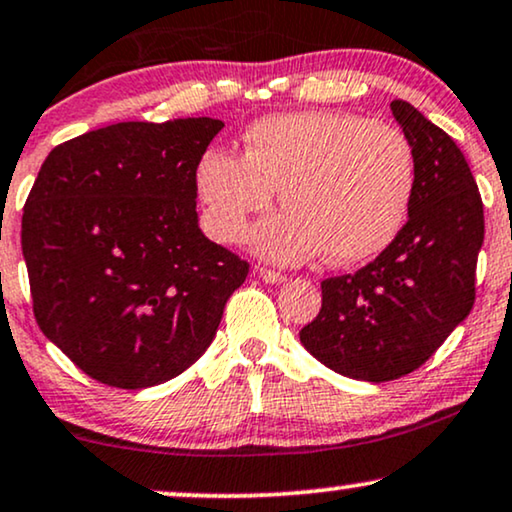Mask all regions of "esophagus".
<instances>
[{
    "label": "esophagus",
    "instance_id": "1",
    "mask_svg": "<svg viewBox=\"0 0 512 512\" xmlns=\"http://www.w3.org/2000/svg\"><path fill=\"white\" fill-rule=\"evenodd\" d=\"M256 275L261 277L263 282H268V284H282V282H287V277H284L282 272H275V270H268V268H258Z\"/></svg>",
    "mask_w": 512,
    "mask_h": 512
}]
</instances>
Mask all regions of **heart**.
Listing matches in <instances>:
<instances>
[{"label": "heart", "instance_id": "1", "mask_svg": "<svg viewBox=\"0 0 512 512\" xmlns=\"http://www.w3.org/2000/svg\"><path fill=\"white\" fill-rule=\"evenodd\" d=\"M244 143V155L207 150L197 164V192L218 242L240 240L275 188L287 207L251 240L275 263H303L324 249L341 265L371 261L407 223L416 159L393 126L348 112H291L258 119Z\"/></svg>", "mask_w": 512, "mask_h": 512}]
</instances>
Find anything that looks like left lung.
Segmentation results:
<instances>
[{
	"label": "left lung",
	"mask_w": 512,
	"mask_h": 512,
	"mask_svg": "<svg viewBox=\"0 0 512 512\" xmlns=\"http://www.w3.org/2000/svg\"><path fill=\"white\" fill-rule=\"evenodd\" d=\"M416 159L409 218L355 275L322 282V310L301 343L336 374L369 383L421 367L475 303L484 242L480 190L459 145L407 101L390 103Z\"/></svg>",
	"instance_id": "obj_1"
}]
</instances>
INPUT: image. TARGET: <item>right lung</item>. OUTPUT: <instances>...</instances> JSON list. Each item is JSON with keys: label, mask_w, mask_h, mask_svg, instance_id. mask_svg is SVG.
<instances>
[{"label": "right lung", "mask_w": 512, "mask_h": 512, "mask_svg": "<svg viewBox=\"0 0 512 512\" xmlns=\"http://www.w3.org/2000/svg\"><path fill=\"white\" fill-rule=\"evenodd\" d=\"M221 119L119 122L58 145L23 209L39 329L84 374L152 388L214 341L249 263L199 230L197 164Z\"/></svg>", "instance_id": "right-lung-1"}]
</instances>
